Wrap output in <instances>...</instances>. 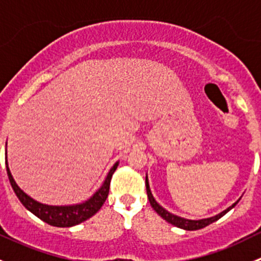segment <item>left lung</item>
Instances as JSON below:
<instances>
[{
  "label": "left lung",
  "instance_id": "left-lung-1",
  "mask_svg": "<svg viewBox=\"0 0 261 261\" xmlns=\"http://www.w3.org/2000/svg\"><path fill=\"white\" fill-rule=\"evenodd\" d=\"M145 184H146V193H147V198H149V202L150 204H151V207L154 208V211L158 213V215L160 216L162 218H164L167 222L172 223V225L177 226V227L179 228H183V230H187V231H194V230H201V228L206 227V226L211 225L212 222H215V221H217L218 218L222 217L223 215H226L228 211H230L231 208H233V207L238 204V202L240 201L239 199L238 202H235V203L232 204V206H230L228 208H226L225 211H222L221 213H218V215L213 216V217H208V218H202V220H188V218H183V217H179V216L177 215H173V213H170L169 211H167L165 208H163L162 206H160L159 203H158L156 201H155V198L152 197L151 194V191H150V187H149V181H147V175L145 178Z\"/></svg>",
  "mask_w": 261,
  "mask_h": 261
}]
</instances>
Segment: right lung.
Returning <instances> with one entry per match:
<instances>
[{"label":"right lung","instance_id":"right-lung-1","mask_svg":"<svg viewBox=\"0 0 261 261\" xmlns=\"http://www.w3.org/2000/svg\"><path fill=\"white\" fill-rule=\"evenodd\" d=\"M117 165L118 162L115 163L114 167L110 169L109 174H107L106 179H105L101 188H99L91 198L87 199L86 202H83V203L72 204V206H49V204L40 203V202L33 199L17 186L16 181L12 178L11 172H10L9 169L6 156L7 175H9V179L12 186V189H14V192L16 193L17 198L20 199L21 203L25 206V208H28L31 213H34L36 217H39L40 220H43L44 222L49 223V225L57 226V227H72V226H75L78 225V223H82L83 221L88 220V218H91L94 213L99 211V208L103 206L105 201H106L107 196H109L110 183H111L112 174H114L115 170L117 169Z\"/></svg>","mask_w":261,"mask_h":261}]
</instances>
